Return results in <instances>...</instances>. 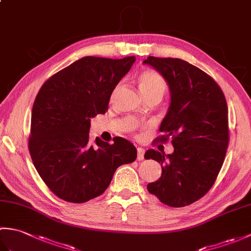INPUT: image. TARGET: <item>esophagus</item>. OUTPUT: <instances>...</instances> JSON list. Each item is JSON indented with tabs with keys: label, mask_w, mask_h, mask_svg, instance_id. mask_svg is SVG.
<instances>
[{
	"label": "esophagus",
	"mask_w": 251,
	"mask_h": 251,
	"mask_svg": "<svg viewBox=\"0 0 251 251\" xmlns=\"http://www.w3.org/2000/svg\"><path fill=\"white\" fill-rule=\"evenodd\" d=\"M145 158V149L138 148L137 149V159L138 161H142Z\"/></svg>",
	"instance_id": "esophagus-1"
}]
</instances>
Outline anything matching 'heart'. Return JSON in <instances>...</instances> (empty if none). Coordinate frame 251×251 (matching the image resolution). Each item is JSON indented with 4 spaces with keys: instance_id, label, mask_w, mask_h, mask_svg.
Returning a JSON list of instances; mask_svg holds the SVG:
<instances>
[{
    "instance_id": "1",
    "label": "heart",
    "mask_w": 251,
    "mask_h": 251,
    "mask_svg": "<svg viewBox=\"0 0 251 251\" xmlns=\"http://www.w3.org/2000/svg\"><path fill=\"white\" fill-rule=\"evenodd\" d=\"M138 84L143 98L162 96L166 92L167 84L161 74L153 70H145L138 75Z\"/></svg>"
}]
</instances>
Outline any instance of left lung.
<instances>
[{"instance_id":"left-lung-1","label":"left lung","mask_w":251,"mask_h":251,"mask_svg":"<svg viewBox=\"0 0 251 251\" xmlns=\"http://www.w3.org/2000/svg\"><path fill=\"white\" fill-rule=\"evenodd\" d=\"M143 63L169 85L172 101L155 140L170 138L175 149L146 152V159L162 165L161 178L148 191L167 206H188L211 189L225 162L230 138L225 94L211 76L179 58L149 56Z\"/></svg>"}]
</instances>
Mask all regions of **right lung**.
Wrapping results in <instances>:
<instances>
[{
  "label": "right lung",
  "instance_id": "obj_1",
  "mask_svg": "<svg viewBox=\"0 0 251 251\" xmlns=\"http://www.w3.org/2000/svg\"><path fill=\"white\" fill-rule=\"evenodd\" d=\"M87 56L42 85L31 114L29 152L40 177L59 199L81 204L101 195L115 170L136 161L137 150L121 137L89 139L90 119L108 111L111 94L135 62Z\"/></svg>",
  "mask_w": 251,
  "mask_h": 251
}]
</instances>
